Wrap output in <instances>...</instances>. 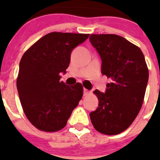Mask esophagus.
<instances>
[{
	"instance_id": "1",
	"label": "esophagus",
	"mask_w": 160,
	"mask_h": 160,
	"mask_svg": "<svg viewBox=\"0 0 160 160\" xmlns=\"http://www.w3.org/2000/svg\"><path fill=\"white\" fill-rule=\"evenodd\" d=\"M89 94H90V90H87V89H86V88L83 89V94H84V96L88 95Z\"/></svg>"
}]
</instances>
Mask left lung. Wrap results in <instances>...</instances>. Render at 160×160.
Masks as SVG:
<instances>
[{
    "label": "left lung",
    "instance_id": "8db88e82",
    "mask_svg": "<svg viewBox=\"0 0 160 160\" xmlns=\"http://www.w3.org/2000/svg\"><path fill=\"white\" fill-rule=\"evenodd\" d=\"M90 42L102 60V74L111 78L105 93H94L98 107L90 113L94 128L104 135H118L129 128L143 102L148 66L141 49L115 34H91Z\"/></svg>",
    "mask_w": 160,
    "mask_h": 160
}]
</instances>
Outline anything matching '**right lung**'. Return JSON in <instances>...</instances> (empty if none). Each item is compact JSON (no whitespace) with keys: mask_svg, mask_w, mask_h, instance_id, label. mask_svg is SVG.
<instances>
[{"mask_svg":"<svg viewBox=\"0 0 160 160\" xmlns=\"http://www.w3.org/2000/svg\"><path fill=\"white\" fill-rule=\"evenodd\" d=\"M89 34L53 32L45 35L22 56L17 88L29 122L41 131L54 132L67 123L83 94L78 82L69 87L61 82L73 49Z\"/></svg>","mask_w":160,"mask_h":160,"instance_id":"obj_1","label":"right lung"}]
</instances>
